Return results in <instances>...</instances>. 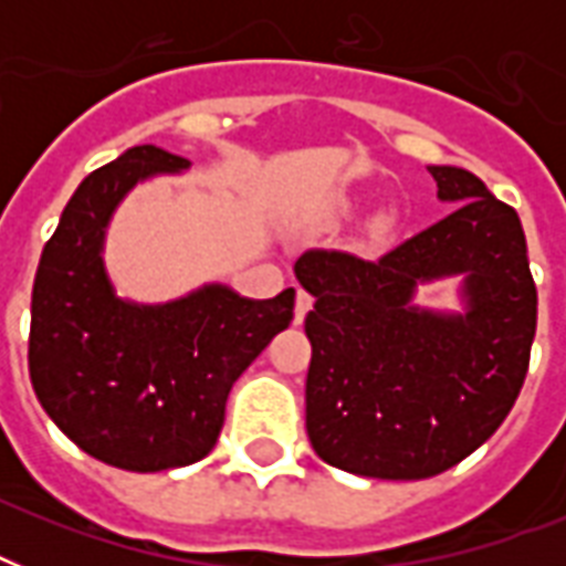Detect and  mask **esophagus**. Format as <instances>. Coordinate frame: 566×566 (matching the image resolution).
<instances>
[{
	"label": "esophagus",
	"instance_id": "1",
	"mask_svg": "<svg viewBox=\"0 0 566 566\" xmlns=\"http://www.w3.org/2000/svg\"><path fill=\"white\" fill-rule=\"evenodd\" d=\"M311 305H314V296H311L308 291H296V308H293V323L300 326L302 319H305V314L311 311Z\"/></svg>",
	"mask_w": 566,
	"mask_h": 566
}]
</instances>
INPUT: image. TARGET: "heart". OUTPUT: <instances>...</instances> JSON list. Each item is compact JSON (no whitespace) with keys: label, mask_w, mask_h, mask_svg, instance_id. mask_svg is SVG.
Instances as JSON below:
<instances>
[{"label":"heart","mask_w":566,"mask_h":566,"mask_svg":"<svg viewBox=\"0 0 566 566\" xmlns=\"http://www.w3.org/2000/svg\"><path fill=\"white\" fill-rule=\"evenodd\" d=\"M346 208H349V205H346Z\"/></svg>","instance_id":"heart-1"}]
</instances>
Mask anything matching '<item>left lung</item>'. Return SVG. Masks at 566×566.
<instances>
[{
    "label": "left lung",
    "mask_w": 566,
    "mask_h": 566,
    "mask_svg": "<svg viewBox=\"0 0 566 566\" xmlns=\"http://www.w3.org/2000/svg\"><path fill=\"white\" fill-rule=\"evenodd\" d=\"M449 217L378 261L311 249L305 429L326 464L367 479L438 475L509 417L528 370L537 291L517 211L461 167H429ZM455 277L458 310L416 302Z\"/></svg>",
    "instance_id": "obj_1"
}]
</instances>
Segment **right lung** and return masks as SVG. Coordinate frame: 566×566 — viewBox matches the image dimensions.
Instances as JSON below:
<instances>
[{
    "label": "right lung",
    "mask_w": 566,
    "mask_h": 566,
    "mask_svg": "<svg viewBox=\"0 0 566 566\" xmlns=\"http://www.w3.org/2000/svg\"><path fill=\"white\" fill-rule=\"evenodd\" d=\"M188 158L132 146L78 185L40 255L29 376L75 447L132 473L196 464L213 449L231 385L291 326L296 291L249 300L208 282L167 302L119 296L105 264L114 213L137 185Z\"/></svg>",
    "instance_id": "1"
}]
</instances>
